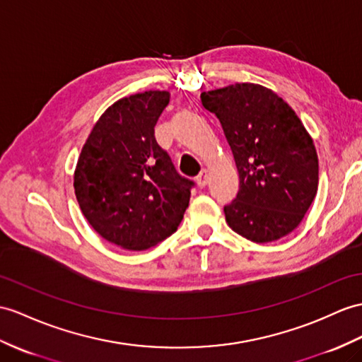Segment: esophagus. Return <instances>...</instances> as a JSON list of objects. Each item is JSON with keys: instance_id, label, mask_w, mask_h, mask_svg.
Returning a JSON list of instances; mask_svg holds the SVG:
<instances>
[{"instance_id": "esophagus-1", "label": "esophagus", "mask_w": 362, "mask_h": 362, "mask_svg": "<svg viewBox=\"0 0 362 362\" xmlns=\"http://www.w3.org/2000/svg\"><path fill=\"white\" fill-rule=\"evenodd\" d=\"M209 181V170L207 169H202L199 172V175L197 176V184L199 187H206V184Z\"/></svg>"}]
</instances>
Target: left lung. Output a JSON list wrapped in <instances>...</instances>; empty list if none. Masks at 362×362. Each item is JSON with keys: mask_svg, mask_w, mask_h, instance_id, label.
<instances>
[{"mask_svg": "<svg viewBox=\"0 0 362 362\" xmlns=\"http://www.w3.org/2000/svg\"><path fill=\"white\" fill-rule=\"evenodd\" d=\"M232 148L240 190L224 207L228 227L257 244L301 224L318 192V155L295 110L261 84L236 83L201 93Z\"/></svg>", "mask_w": 362, "mask_h": 362, "instance_id": "obj_1", "label": "left lung"}]
</instances>
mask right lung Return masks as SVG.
Instances as JSON below:
<instances>
[{
  "instance_id": "add662e5",
  "label": "right lung",
  "mask_w": 362,
  "mask_h": 362,
  "mask_svg": "<svg viewBox=\"0 0 362 362\" xmlns=\"http://www.w3.org/2000/svg\"><path fill=\"white\" fill-rule=\"evenodd\" d=\"M170 101L147 90L113 103L96 121L74 175L76 201L96 233L121 249L146 250L178 228L193 182L158 146L155 126Z\"/></svg>"
}]
</instances>
